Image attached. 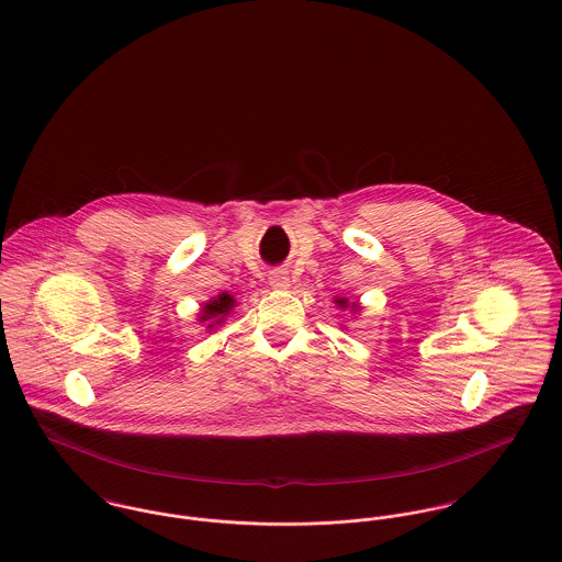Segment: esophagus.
Returning <instances> with one entry per match:
<instances>
[{
	"label": "esophagus",
	"mask_w": 562,
	"mask_h": 562,
	"mask_svg": "<svg viewBox=\"0 0 562 562\" xmlns=\"http://www.w3.org/2000/svg\"><path fill=\"white\" fill-rule=\"evenodd\" d=\"M270 285L283 290V288L290 285V277H288L285 272H281V270H279V272H272V274H270Z\"/></svg>",
	"instance_id": "1"
}]
</instances>
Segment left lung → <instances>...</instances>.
Wrapping results in <instances>:
<instances>
[{"instance_id":"obj_1","label":"left lung","mask_w":562,"mask_h":562,"mask_svg":"<svg viewBox=\"0 0 562 562\" xmlns=\"http://www.w3.org/2000/svg\"><path fill=\"white\" fill-rule=\"evenodd\" d=\"M337 305H339V307H348V301H346V299H337ZM352 310H359V305L352 303Z\"/></svg>"}]
</instances>
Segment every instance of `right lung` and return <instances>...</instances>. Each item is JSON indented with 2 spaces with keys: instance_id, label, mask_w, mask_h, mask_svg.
<instances>
[{
  "instance_id": "1",
  "label": "right lung",
  "mask_w": 562,
  "mask_h": 562,
  "mask_svg": "<svg viewBox=\"0 0 562 562\" xmlns=\"http://www.w3.org/2000/svg\"><path fill=\"white\" fill-rule=\"evenodd\" d=\"M234 296H229V294H221L218 299H214V301H210L203 310H201V322H210L207 324V328H214L216 324H221V322H225V318L229 316V312L234 310Z\"/></svg>"
}]
</instances>
